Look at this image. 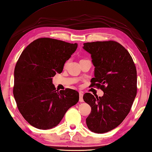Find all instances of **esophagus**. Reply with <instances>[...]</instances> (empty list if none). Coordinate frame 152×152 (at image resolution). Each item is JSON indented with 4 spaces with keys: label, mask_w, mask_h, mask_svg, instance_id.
<instances>
[{
    "label": "esophagus",
    "mask_w": 152,
    "mask_h": 152,
    "mask_svg": "<svg viewBox=\"0 0 152 152\" xmlns=\"http://www.w3.org/2000/svg\"><path fill=\"white\" fill-rule=\"evenodd\" d=\"M83 92L79 91V102H83Z\"/></svg>",
    "instance_id": "34e87169"
}]
</instances>
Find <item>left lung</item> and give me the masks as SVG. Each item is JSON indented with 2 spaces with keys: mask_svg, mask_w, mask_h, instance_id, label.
I'll return each mask as SVG.
<instances>
[{
  "mask_svg": "<svg viewBox=\"0 0 152 152\" xmlns=\"http://www.w3.org/2000/svg\"><path fill=\"white\" fill-rule=\"evenodd\" d=\"M95 66L91 87L103 91L102 97L89 93L83 100L91 107L86 119L89 130L103 134L118 127L131 110L137 94V71L129 52L118 42L97 41L83 44Z\"/></svg>",
  "mask_w": 152,
  "mask_h": 152,
  "instance_id": "obj_1",
  "label": "left lung"
}]
</instances>
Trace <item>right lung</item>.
I'll use <instances>...</instances> for the list:
<instances>
[{
	"mask_svg": "<svg viewBox=\"0 0 152 152\" xmlns=\"http://www.w3.org/2000/svg\"><path fill=\"white\" fill-rule=\"evenodd\" d=\"M77 48L50 38L32 42L16 64L13 95L25 120L39 129L57 126L69 108L79 102V93L66 89L58 91L53 77L63 71L65 62Z\"/></svg>",
	"mask_w": 152,
	"mask_h": 152,
	"instance_id": "obj_1",
	"label": "right lung"
}]
</instances>
